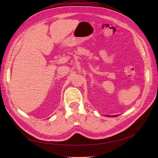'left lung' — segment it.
Returning <instances> with one entry per match:
<instances>
[{"instance_id":"obj_1","label":"left lung","mask_w":158,"mask_h":158,"mask_svg":"<svg viewBox=\"0 0 158 158\" xmlns=\"http://www.w3.org/2000/svg\"><path fill=\"white\" fill-rule=\"evenodd\" d=\"M117 115H114V116H112V117H117Z\"/></svg>"}]
</instances>
